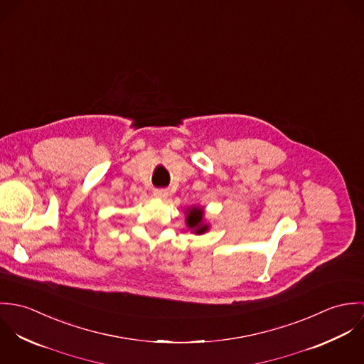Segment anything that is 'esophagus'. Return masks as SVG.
<instances>
[{"label": "esophagus", "instance_id": "esophagus-1", "mask_svg": "<svg viewBox=\"0 0 364 364\" xmlns=\"http://www.w3.org/2000/svg\"><path fill=\"white\" fill-rule=\"evenodd\" d=\"M154 196L158 199H166L168 198V192L166 189H156L154 191Z\"/></svg>", "mask_w": 364, "mask_h": 364}]
</instances>
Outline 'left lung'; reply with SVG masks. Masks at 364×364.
Wrapping results in <instances>:
<instances>
[{"label": "left lung", "instance_id": "1", "mask_svg": "<svg viewBox=\"0 0 364 364\" xmlns=\"http://www.w3.org/2000/svg\"><path fill=\"white\" fill-rule=\"evenodd\" d=\"M202 218H203V210L198 208H192L189 211L188 218H186L188 225L191 228H195L196 234H202V232H205L208 230V225L202 224Z\"/></svg>", "mask_w": 364, "mask_h": 364}]
</instances>
